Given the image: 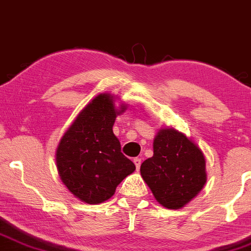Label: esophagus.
I'll return each mask as SVG.
<instances>
[{
	"label": "esophagus",
	"mask_w": 251,
	"mask_h": 251,
	"mask_svg": "<svg viewBox=\"0 0 251 251\" xmlns=\"http://www.w3.org/2000/svg\"><path fill=\"white\" fill-rule=\"evenodd\" d=\"M133 161H134V164H135L136 169L139 170L140 166H141V158H134Z\"/></svg>",
	"instance_id": "1"
}]
</instances>
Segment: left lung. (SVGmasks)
<instances>
[{
	"mask_svg": "<svg viewBox=\"0 0 251 251\" xmlns=\"http://www.w3.org/2000/svg\"><path fill=\"white\" fill-rule=\"evenodd\" d=\"M140 172L155 200L169 209L189 203L207 182L201 148L172 126L159 129L153 140V157L141 164Z\"/></svg>",
	"mask_w": 251,
	"mask_h": 251,
	"instance_id": "obj_1",
	"label": "left lung"
}]
</instances>
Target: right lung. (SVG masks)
<instances>
[{"label":"right lung","instance_id":"obj_1","mask_svg":"<svg viewBox=\"0 0 251 251\" xmlns=\"http://www.w3.org/2000/svg\"><path fill=\"white\" fill-rule=\"evenodd\" d=\"M111 93L94 97L79 112L56 148L58 176L75 198L97 204L109 200L135 165L121 152L112 126L128 104Z\"/></svg>","mask_w":251,"mask_h":251}]
</instances>
